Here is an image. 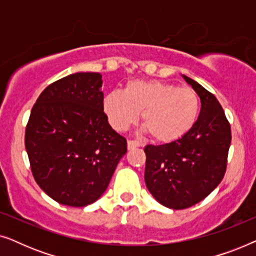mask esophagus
I'll return each mask as SVG.
<instances>
[{"label": "esophagus", "instance_id": "1", "mask_svg": "<svg viewBox=\"0 0 256 256\" xmlns=\"http://www.w3.org/2000/svg\"><path fill=\"white\" fill-rule=\"evenodd\" d=\"M128 149H135V148H138V146H142V143L140 141H136V140H129L128 141Z\"/></svg>", "mask_w": 256, "mask_h": 256}]
</instances>
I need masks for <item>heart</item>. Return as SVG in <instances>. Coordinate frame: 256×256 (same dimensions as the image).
<instances>
[{
  "label": "heart",
  "instance_id": "1",
  "mask_svg": "<svg viewBox=\"0 0 256 256\" xmlns=\"http://www.w3.org/2000/svg\"><path fill=\"white\" fill-rule=\"evenodd\" d=\"M104 110L116 130L134 124L142 112V124L154 140L169 143L194 127L199 114V98L188 87L160 80H132L124 92L112 90L104 98Z\"/></svg>",
  "mask_w": 256,
  "mask_h": 256
}]
</instances>
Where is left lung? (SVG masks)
Segmentation results:
<instances>
[{"mask_svg":"<svg viewBox=\"0 0 256 256\" xmlns=\"http://www.w3.org/2000/svg\"><path fill=\"white\" fill-rule=\"evenodd\" d=\"M200 98L194 127L176 141L146 146L144 180L160 204L172 210L194 206L222 180L230 146V126L216 98L183 76Z\"/></svg>","mask_w":256,"mask_h":256,"instance_id":"1","label":"left lung"}]
</instances>
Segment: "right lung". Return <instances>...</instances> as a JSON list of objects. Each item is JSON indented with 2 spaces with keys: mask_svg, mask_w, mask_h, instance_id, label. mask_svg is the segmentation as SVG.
<instances>
[{
  "mask_svg": "<svg viewBox=\"0 0 256 256\" xmlns=\"http://www.w3.org/2000/svg\"><path fill=\"white\" fill-rule=\"evenodd\" d=\"M100 73L78 72L48 85L34 104L26 149L40 188L59 204L82 208L110 184L127 141L108 124Z\"/></svg>",
  "mask_w": 256,
  "mask_h": 256,
  "instance_id": "right-lung-1",
  "label": "right lung"
}]
</instances>
